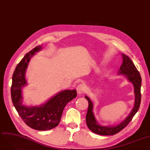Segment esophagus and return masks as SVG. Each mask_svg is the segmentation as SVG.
<instances>
[{
  "instance_id": "esophagus-1",
  "label": "esophagus",
  "mask_w": 150,
  "mask_h": 150,
  "mask_svg": "<svg viewBox=\"0 0 150 150\" xmlns=\"http://www.w3.org/2000/svg\"><path fill=\"white\" fill-rule=\"evenodd\" d=\"M86 90V87L83 84H80L77 87V93L78 95H82Z\"/></svg>"
}]
</instances>
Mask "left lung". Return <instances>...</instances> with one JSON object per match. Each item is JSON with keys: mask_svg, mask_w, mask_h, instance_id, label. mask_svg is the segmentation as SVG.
<instances>
[{"mask_svg": "<svg viewBox=\"0 0 150 150\" xmlns=\"http://www.w3.org/2000/svg\"><path fill=\"white\" fill-rule=\"evenodd\" d=\"M122 64L121 65L118 74V76H125L127 80L131 82L134 86V93L135 96L134 104L130 113L121 122L110 126H103L99 124L96 119L93 111V103L87 95L85 98L88 102V108L86 115V123L88 127L93 132L102 135H112L118 133L125 128L129 123L133 117L139 109L141 101V76L135 67L133 62L129 57L122 53Z\"/></svg>", "mask_w": 150, "mask_h": 150, "instance_id": "1", "label": "left lung"}]
</instances>
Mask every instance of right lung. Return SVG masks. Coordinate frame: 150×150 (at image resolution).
I'll return each instance as SVG.
<instances>
[{
	"instance_id": "obj_1",
	"label": "right lung",
	"mask_w": 150,
	"mask_h": 150,
	"mask_svg": "<svg viewBox=\"0 0 150 150\" xmlns=\"http://www.w3.org/2000/svg\"><path fill=\"white\" fill-rule=\"evenodd\" d=\"M42 48L40 45L35 47L18 63L12 77L11 95L14 106L27 125L36 130L47 131L59 124L64 108L77 96V91L76 89L62 90L39 105L23 103V89L27 85L25 73L28 65L32 57Z\"/></svg>"
}]
</instances>
